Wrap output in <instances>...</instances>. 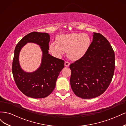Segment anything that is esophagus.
<instances>
[{"label":"esophagus","mask_w":126,"mask_h":126,"mask_svg":"<svg viewBox=\"0 0 126 126\" xmlns=\"http://www.w3.org/2000/svg\"><path fill=\"white\" fill-rule=\"evenodd\" d=\"M70 65V63L68 62H64V66L66 67H68Z\"/></svg>","instance_id":"1"}]
</instances>
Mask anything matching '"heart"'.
<instances>
[{
	"mask_svg": "<svg viewBox=\"0 0 126 126\" xmlns=\"http://www.w3.org/2000/svg\"><path fill=\"white\" fill-rule=\"evenodd\" d=\"M91 39L87 33H72L59 36L57 43H52L49 50L53 55L60 57L67 52L68 57L71 60H77L84 56L89 50Z\"/></svg>",
	"mask_w": 126,
	"mask_h": 126,
	"instance_id": "1",
	"label": "heart"
}]
</instances>
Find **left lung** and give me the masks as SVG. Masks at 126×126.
Instances as JSON below:
<instances>
[{"label":"left lung","instance_id":"1","mask_svg":"<svg viewBox=\"0 0 126 126\" xmlns=\"http://www.w3.org/2000/svg\"><path fill=\"white\" fill-rule=\"evenodd\" d=\"M115 62V52L108 40L100 33L94 32L89 50L69 67L70 82L74 94L82 99L102 94L111 81Z\"/></svg>","mask_w":126,"mask_h":126}]
</instances>
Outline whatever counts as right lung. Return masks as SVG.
Segmentation results:
<instances>
[{"mask_svg":"<svg viewBox=\"0 0 126 126\" xmlns=\"http://www.w3.org/2000/svg\"><path fill=\"white\" fill-rule=\"evenodd\" d=\"M50 36L45 32H32L24 37L15 49L12 72L18 88L26 96L33 98H43L55 89L60 72L64 68L63 60L48 53ZM28 42L38 44L43 52L40 67L35 72L27 73L20 67L18 55L21 48Z\"/></svg>","mask_w":126,"mask_h":126,"instance_id":"obj_1","label":"right lung"}]
</instances>
